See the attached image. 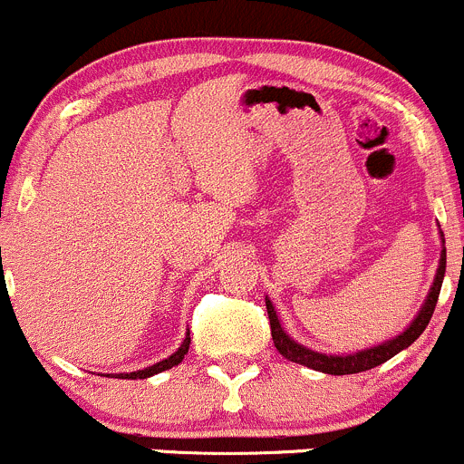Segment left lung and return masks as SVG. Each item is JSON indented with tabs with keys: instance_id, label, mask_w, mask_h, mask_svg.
Masks as SVG:
<instances>
[{
	"instance_id": "obj_1",
	"label": "left lung",
	"mask_w": 464,
	"mask_h": 464,
	"mask_svg": "<svg viewBox=\"0 0 464 464\" xmlns=\"http://www.w3.org/2000/svg\"><path fill=\"white\" fill-rule=\"evenodd\" d=\"M444 270H447V250H442V256H440V268H438V275H435L433 286H430L429 297H426L424 306H421V311L417 314V318L412 320L411 327H408L406 332L399 334V336L392 338V341L383 343V345L372 347V350L354 352V354H347V356L320 354V352L306 350L304 345H300V343H295L293 338H288V334H284L282 324H279L273 302L266 297V309H268L270 334H273L275 347H277L279 354H282L284 359L293 361V363L306 365V368L318 370V372H324V374H356V372H365V370L377 368V365L386 363L388 359H392L394 354L406 350L408 345H412V343L421 336V332H424L426 324H429L430 315H433L435 304H438Z\"/></svg>"
}]
</instances>
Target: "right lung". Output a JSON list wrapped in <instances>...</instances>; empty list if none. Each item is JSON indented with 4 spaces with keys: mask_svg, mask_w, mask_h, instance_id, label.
I'll return each mask as SVG.
<instances>
[{
    "mask_svg": "<svg viewBox=\"0 0 464 464\" xmlns=\"http://www.w3.org/2000/svg\"><path fill=\"white\" fill-rule=\"evenodd\" d=\"M189 343H191V338H189V334H187V338H185V343L180 345V350H178L176 354L169 356V359L160 361V363L150 365V368H146V370H137V372H130V374H117V377L119 379H146V377H153V374H158V372H164V370H171L173 365H178L182 359H185V354L189 352Z\"/></svg>",
    "mask_w": 464,
    "mask_h": 464,
    "instance_id": "add662e5",
    "label": "right lung"
}]
</instances>
